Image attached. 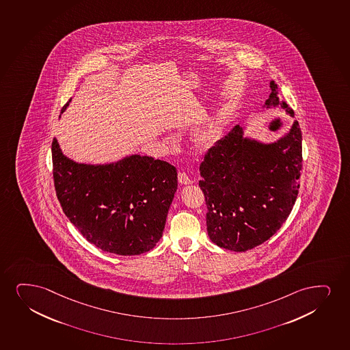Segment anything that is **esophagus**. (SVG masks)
<instances>
[{
  "label": "esophagus",
  "mask_w": 350,
  "mask_h": 350,
  "mask_svg": "<svg viewBox=\"0 0 350 350\" xmlns=\"http://www.w3.org/2000/svg\"><path fill=\"white\" fill-rule=\"evenodd\" d=\"M178 181L183 184V185H190V184L193 183L192 179L185 172H179V174H178Z\"/></svg>",
  "instance_id": "obj_1"
}]
</instances>
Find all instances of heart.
<instances>
[{
    "label": "heart",
    "instance_id": "1",
    "mask_svg": "<svg viewBox=\"0 0 350 350\" xmlns=\"http://www.w3.org/2000/svg\"><path fill=\"white\" fill-rule=\"evenodd\" d=\"M218 135H219V127L217 124H211L199 131L197 139H198L199 145L210 146L212 144L216 143Z\"/></svg>",
    "mask_w": 350,
    "mask_h": 350
}]
</instances>
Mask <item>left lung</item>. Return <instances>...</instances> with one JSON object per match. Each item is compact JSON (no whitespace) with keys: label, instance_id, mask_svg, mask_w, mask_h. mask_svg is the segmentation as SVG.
<instances>
[{"label":"left lung","instance_id":"obj_1","mask_svg":"<svg viewBox=\"0 0 350 350\" xmlns=\"http://www.w3.org/2000/svg\"><path fill=\"white\" fill-rule=\"evenodd\" d=\"M262 108L293 111L278 98L275 81ZM236 125L217 142L199 166L206 203L207 233L226 250H250L280 230L297 198L302 170V132L295 120L288 132L265 143Z\"/></svg>","mask_w":350,"mask_h":350}]
</instances>
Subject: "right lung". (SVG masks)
I'll list each match as a JSON object with an SVG mask.
<instances>
[{
	"mask_svg": "<svg viewBox=\"0 0 350 350\" xmlns=\"http://www.w3.org/2000/svg\"><path fill=\"white\" fill-rule=\"evenodd\" d=\"M52 158L61 207L88 242L120 256L140 255L159 242L178 189L173 165L140 154L106 164L78 163L64 154L57 138Z\"/></svg>",
	"mask_w": 350,
	"mask_h": 350,
	"instance_id": "obj_1",
	"label": "right lung"
}]
</instances>
